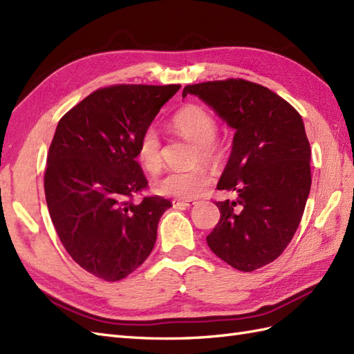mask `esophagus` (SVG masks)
<instances>
[{"label":"esophagus","mask_w":354,"mask_h":354,"mask_svg":"<svg viewBox=\"0 0 354 354\" xmlns=\"http://www.w3.org/2000/svg\"><path fill=\"white\" fill-rule=\"evenodd\" d=\"M171 203H174V207H176V209H187V207H192L196 202H193V201H174Z\"/></svg>","instance_id":"esophagus-1"}]
</instances>
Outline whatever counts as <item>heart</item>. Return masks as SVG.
I'll list each match as a JSON object with an SVG mask.
<instances>
[{
	"mask_svg": "<svg viewBox=\"0 0 354 354\" xmlns=\"http://www.w3.org/2000/svg\"><path fill=\"white\" fill-rule=\"evenodd\" d=\"M174 129L197 145V161L212 162L218 149L215 138L218 133V124L215 118L201 106H187L171 120ZM136 153L142 167L149 174H157L161 167V142L156 127H148L140 134L136 147ZM211 184V176L202 169L189 171H169L157 180L156 192L160 196L179 198V201H193L201 197Z\"/></svg>",
	"mask_w": 354,
	"mask_h": 354,
	"instance_id": "heart-1",
	"label": "heart"
}]
</instances>
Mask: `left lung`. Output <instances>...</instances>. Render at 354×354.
Masks as SVG:
<instances>
[{"label":"left lung","mask_w":354,"mask_h":354,"mask_svg":"<svg viewBox=\"0 0 354 354\" xmlns=\"http://www.w3.org/2000/svg\"><path fill=\"white\" fill-rule=\"evenodd\" d=\"M234 130L216 185L238 194L216 202L220 221L207 247L232 268L251 272L274 261L292 241L311 188V148L301 115L270 89L243 79L188 85Z\"/></svg>","instance_id":"obj_1"}]
</instances>
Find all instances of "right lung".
<instances>
[{
	"instance_id": "1",
	"label": "right lung",
	"mask_w": 354,
	"mask_h": 354,
	"mask_svg": "<svg viewBox=\"0 0 354 354\" xmlns=\"http://www.w3.org/2000/svg\"><path fill=\"white\" fill-rule=\"evenodd\" d=\"M179 88L98 89L57 125L44 174L50 220L71 259L98 278H125L156 245L158 221L171 203L160 196L130 201L148 185L136 147Z\"/></svg>"
}]
</instances>
